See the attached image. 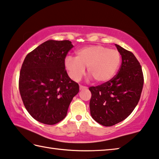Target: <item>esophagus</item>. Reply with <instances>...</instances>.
<instances>
[{
  "label": "esophagus",
  "mask_w": 159,
  "mask_h": 159,
  "mask_svg": "<svg viewBox=\"0 0 159 159\" xmlns=\"http://www.w3.org/2000/svg\"><path fill=\"white\" fill-rule=\"evenodd\" d=\"M87 87H85V86H82V85H80V90H83V89H87Z\"/></svg>",
  "instance_id": "34e87169"
}]
</instances>
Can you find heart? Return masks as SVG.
<instances>
[{"label":"heart","mask_w":159,"mask_h":159,"mask_svg":"<svg viewBox=\"0 0 159 159\" xmlns=\"http://www.w3.org/2000/svg\"><path fill=\"white\" fill-rule=\"evenodd\" d=\"M76 57L65 58V67L69 77L75 82L81 80L87 72L95 81L104 83L115 76L121 64V54L117 50L101 45L82 47L75 52Z\"/></svg>","instance_id":"1"}]
</instances>
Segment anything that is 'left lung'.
<instances>
[{
	"label": "left lung",
	"instance_id": "1",
	"mask_svg": "<svg viewBox=\"0 0 159 159\" xmlns=\"http://www.w3.org/2000/svg\"><path fill=\"white\" fill-rule=\"evenodd\" d=\"M121 56L119 72L104 84L89 87L92 118L104 126L124 120L138 105L143 91L144 77L140 63L132 52L115 44Z\"/></svg>",
	"mask_w": 159,
	"mask_h": 159
}]
</instances>
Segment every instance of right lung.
<instances>
[{
  "label": "right lung",
  "mask_w": 159,
  "mask_h": 159,
  "mask_svg": "<svg viewBox=\"0 0 159 159\" xmlns=\"http://www.w3.org/2000/svg\"><path fill=\"white\" fill-rule=\"evenodd\" d=\"M73 45L69 40H47L26 55L19 74V89L30 116L54 125L66 117L79 85L69 77L65 58Z\"/></svg>",
  "instance_id": "1"
}]
</instances>
